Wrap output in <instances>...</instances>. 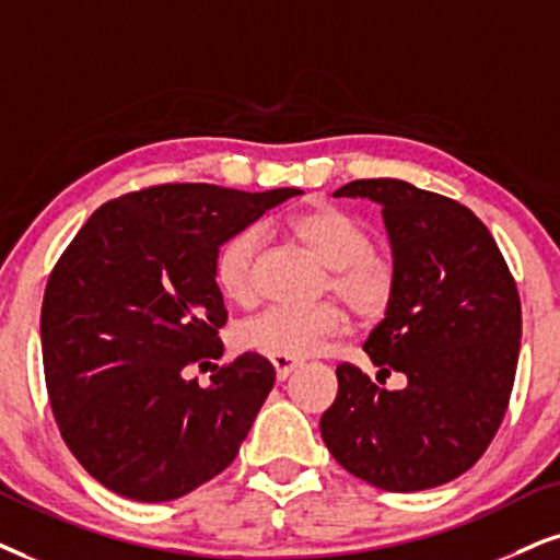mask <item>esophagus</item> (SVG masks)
<instances>
[{"mask_svg":"<svg viewBox=\"0 0 560 560\" xmlns=\"http://www.w3.org/2000/svg\"><path fill=\"white\" fill-rule=\"evenodd\" d=\"M271 364H273L276 377L279 380H287L289 374L296 372L302 366L300 359H294V357H271Z\"/></svg>","mask_w":560,"mask_h":560,"instance_id":"34e87169","label":"esophagus"}]
</instances>
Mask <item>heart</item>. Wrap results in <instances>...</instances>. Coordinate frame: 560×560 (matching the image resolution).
<instances>
[{"label":"heart","instance_id":"obj_1","mask_svg":"<svg viewBox=\"0 0 560 560\" xmlns=\"http://www.w3.org/2000/svg\"><path fill=\"white\" fill-rule=\"evenodd\" d=\"M289 232L328 266L325 289L338 294L362 320H377L390 310L398 289V264L385 247L372 245L370 228L351 211L332 203L300 211L289 219ZM260 230L243 228L217 247L214 281L232 302L256 296V258ZM346 330V313L325 300L313 307L273 304L243 323L240 343L268 357H310Z\"/></svg>","mask_w":560,"mask_h":560}]
</instances>
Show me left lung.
<instances>
[{
	"label": "left lung",
	"instance_id": "left-lung-1",
	"mask_svg": "<svg viewBox=\"0 0 560 560\" xmlns=\"http://www.w3.org/2000/svg\"><path fill=\"white\" fill-rule=\"evenodd\" d=\"M336 196L382 207L398 289L366 338L377 387L349 362L320 419L338 465L385 491L450 483L483 457L512 398L522 338L516 281L497 240L468 207L395 178L351 180Z\"/></svg>",
	"mask_w": 560,
	"mask_h": 560
}]
</instances>
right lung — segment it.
<instances>
[{
	"instance_id": "1",
	"label": "right lung",
	"mask_w": 560,
	"mask_h": 560,
	"mask_svg": "<svg viewBox=\"0 0 560 560\" xmlns=\"http://www.w3.org/2000/svg\"><path fill=\"white\" fill-rule=\"evenodd\" d=\"M296 188L266 194L162 183L95 209L48 276L44 372L61 439L118 497L173 501L219 476L271 393L276 372L245 351L217 366L228 323L217 247Z\"/></svg>"
}]
</instances>
